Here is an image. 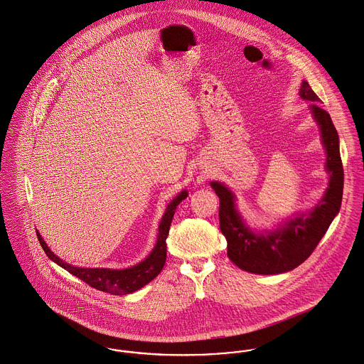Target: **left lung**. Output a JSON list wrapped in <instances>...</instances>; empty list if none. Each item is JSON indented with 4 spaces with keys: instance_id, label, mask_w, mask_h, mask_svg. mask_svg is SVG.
<instances>
[{
    "instance_id": "1",
    "label": "left lung",
    "mask_w": 364,
    "mask_h": 364,
    "mask_svg": "<svg viewBox=\"0 0 364 364\" xmlns=\"http://www.w3.org/2000/svg\"><path fill=\"white\" fill-rule=\"evenodd\" d=\"M299 95L311 102L309 109L320 127L321 142L327 154L328 187L314 209L289 219L276 230L253 231L235 209V196L222 183H210L220 199L219 220L227 240V256L235 266L255 274H280L304 263L341 209L343 168L336 126L328 112L318 107L320 98L308 82H302Z\"/></svg>"
}]
</instances>
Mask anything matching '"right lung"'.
<instances>
[{"label": "right lung", "instance_id": "obj_1", "mask_svg": "<svg viewBox=\"0 0 364 364\" xmlns=\"http://www.w3.org/2000/svg\"><path fill=\"white\" fill-rule=\"evenodd\" d=\"M188 196L187 191H181L178 196H176L166 208V212L159 224V232H158V240L151 253L140 262L139 264L123 269V270H113V269H87V267H76L72 266L62 259H59L54 252L48 248L40 232H37V238L40 241L41 248L47 253V256L55 262L58 266L62 269L68 270L70 274L79 277L80 280L87 282L90 287L108 292L111 295H126L132 294L137 289L146 285L149 281L154 280L164 269L165 262H166V238H168L170 224L173 220L176 208L178 203L186 199Z\"/></svg>", "mask_w": 364, "mask_h": 364}]
</instances>
